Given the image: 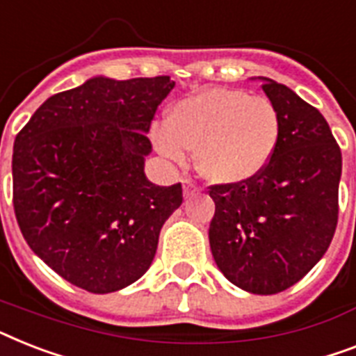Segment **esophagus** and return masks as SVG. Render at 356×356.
<instances>
[{
	"instance_id": "34e87169",
	"label": "esophagus",
	"mask_w": 356,
	"mask_h": 356,
	"mask_svg": "<svg viewBox=\"0 0 356 356\" xmlns=\"http://www.w3.org/2000/svg\"><path fill=\"white\" fill-rule=\"evenodd\" d=\"M183 188H184V197H190V195H193V193L197 192V188H195V184H193L190 179H184Z\"/></svg>"
}]
</instances>
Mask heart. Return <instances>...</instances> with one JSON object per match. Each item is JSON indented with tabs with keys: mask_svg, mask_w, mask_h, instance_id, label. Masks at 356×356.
Masks as SVG:
<instances>
[{
	"mask_svg": "<svg viewBox=\"0 0 356 356\" xmlns=\"http://www.w3.org/2000/svg\"><path fill=\"white\" fill-rule=\"evenodd\" d=\"M282 137L280 111L267 97L245 89L216 88L179 100L166 124L153 128V143L164 157L193 163L204 179L239 184L267 168Z\"/></svg>",
	"mask_w": 356,
	"mask_h": 356,
	"instance_id": "1",
	"label": "heart"
}]
</instances>
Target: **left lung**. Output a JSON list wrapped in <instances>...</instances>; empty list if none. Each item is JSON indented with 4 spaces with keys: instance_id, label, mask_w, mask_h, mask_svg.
Listing matches in <instances>:
<instances>
[{
    "instance_id": "left-lung-1",
    "label": "left lung",
    "mask_w": 356,
    "mask_h": 356,
    "mask_svg": "<svg viewBox=\"0 0 356 356\" xmlns=\"http://www.w3.org/2000/svg\"><path fill=\"white\" fill-rule=\"evenodd\" d=\"M259 80L280 111V144L254 179L210 186L216 213L208 239L228 282L276 294L300 282L331 245L342 153L318 109L283 83Z\"/></svg>"
}]
</instances>
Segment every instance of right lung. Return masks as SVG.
<instances>
[{"label":"right lung","instance_id":"right-lung-1","mask_svg":"<svg viewBox=\"0 0 356 356\" xmlns=\"http://www.w3.org/2000/svg\"><path fill=\"white\" fill-rule=\"evenodd\" d=\"M170 76H97L53 95L16 135L13 203L19 230L54 273L89 293H115L152 265L181 183L144 175L149 131Z\"/></svg>","mask_w":356,"mask_h":356}]
</instances>
